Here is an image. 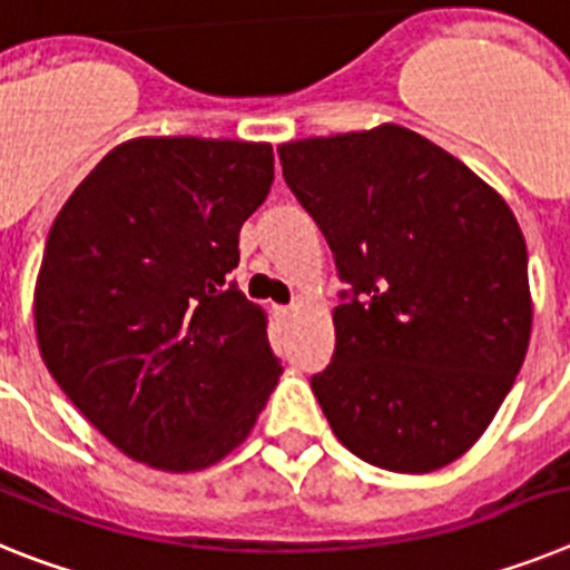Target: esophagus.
Segmentation results:
<instances>
[{"mask_svg": "<svg viewBox=\"0 0 570 570\" xmlns=\"http://www.w3.org/2000/svg\"><path fill=\"white\" fill-rule=\"evenodd\" d=\"M292 313H295V306H278V315H281V318H289Z\"/></svg>", "mask_w": 570, "mask_h": 570, "instance_id": "esophagus-1", "label": "esophagus"}]
</instances>
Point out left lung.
Masks as SVG:
<instances>
[{
	"instance_id": "1",
	"label": "left lung",
	"mask_w": 570,
	"mask_h": 570,
	"mask_svg": "<svg viewBox=\"0 0 570 570\" xmlns=\"http://www.w3.org/2000/svg\"><path fill=\"white\" fill-rule=\"evenodd\" d=\"M284 180L350 284L313 375L350 453L393 473L456 462L493 422L531 341L528 249L511 206L410 128L278 146Z\"/></svg>"
}]
</instances>
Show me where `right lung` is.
<instances>
[{
	"mask_svg": "<svg viewBox=\"0 0 570 570\" xmlns=\"http://www.w3.org/2000/svg\"><path fill=\"white\" fill-rule=\"evenodd\" d=\"M272 177L269 142L137 137L94 166L48 232L39 353L135 462L168 473L220 462L284 373L266 313L229 281Z\"/></svg>",
	"mask_w": 570,
	"mask_h": 570,
	"instance_id": "right-lung-1",
	"label": "right lung"
}]
</instances>
